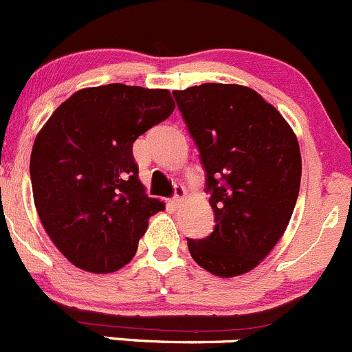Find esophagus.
<instances>
[{
  "label": "esophagus",
  "mask_w": 352,
  "mask_h": 352,
  "mask_svg": "<svg viewBox=\"0 0 352 352\" xmlns=\"http://www.w3.org/2000/svg\"><path fill=\"white\" fill-rule=\"evenodd\" d=\"M184 194H186L184 187H175V196L170 199V204H172L173 208H179L184 201Z\"/></svg>",
  "instance_id": "esophagus-1"
}]
</instances>
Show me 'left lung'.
Instances as JSON below:
<instances>
[{
	"mask_svg": "<svg viewBox=\"0 0 352 352\" xmlns=\"http://www.w3.org/2000/svg\"><path fill=\"white\" fill-rule=\"evenodd\" d=\"M173 98L199 151L217 223L187 248L210 274L237 277L258 267L287 228L301 184L298 139L244 85H192Z\"/></svg>",
	"mask_w": 352,
	"mask_h": 352,
	"instance_id": "8db88e82",
	"label": "left lung"
}]
</instances>
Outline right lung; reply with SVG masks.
Listing matches in <instances>:
<instances>
[{
    "instance_id": "1",
    "label": "right lung",
    "mask_w": 352,
    "mask_h": 352,
    "mask_svg": "<svg viewBox=\"0 0 352 352\" xmlns=\"http://www.w3.org/2000/svg\"><path fill=\"white\" fill-rule=\"evenodd\" d=\"M175 110L166 89L108 84L77 91L37 134L30 155L34 203L61 254L93 274L125 267L149 217L132 144Z\"/></svg>"
}]
</instances>
